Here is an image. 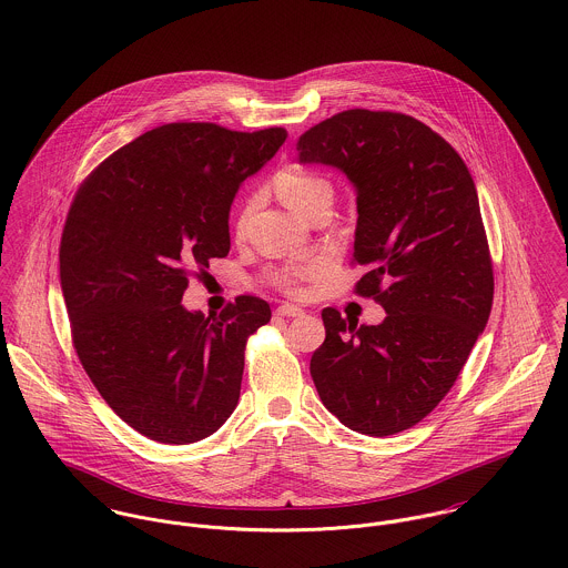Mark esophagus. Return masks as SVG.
<instances>
[{
    "instance_id": "1",
    "label": "esophagus",
    "mask_w": 568,
    "mask_h": 568,
    "mask_svg": "<svg viewBox=\"0 0 568 568\" xmlns=\"http://www.w3.org/2000/svg\"><path fill=\"white\" fill-rule=\"evenodd\" d=\"M275 313H277L280 317H302V315H304V311H302L300 306H295V304H282Z\"/></svg>"
}]
</instances>
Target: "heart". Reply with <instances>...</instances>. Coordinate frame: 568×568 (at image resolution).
Returning a JSON list of instances; mask_svg holds the SVG:
<instances>
[{
  "label": "heart",
  "instance_id": "heart-1",
  "mask_svg": "<svg viewBox=\"0 0 568 568\" xmlns=\"http://www.w3.org/2000/svg\"><path fill=\"white\" fill-rule=\"evenodd\" d=\"M275 190L280 194V199L295 212L306 214L315 203H320L322 199H332V185L329 181L311 170L304 168H286L282 172H277L275 176ZM306 273H286L284 275V286H288L291 291H297L300 280Z\"/></svg>",
  "mask_w": 568,
  "mask_h": 568
}]
</instances>
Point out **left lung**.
Instances as JSON below:
<instances>
[{
	"label": "left lung",
	"mask_w": 568,
	"mask_h": 568,
	"mask_svg": "<svg viewBox=\"0 0 568 568\" xmlns=\"http://www.w3.org/2000/svg\"><path fill=\"white\" fill-rule=\"evenodd\" d=\"M300 163L341 170L356 192V293L387 313L358 325L324 308L311 376L347 428L385 437L424 419L486 329L494 275L475 181L419 120L349 109L306 131Z\"/></svg>",
	"instance_id": "obj_1"
}]
</instances>
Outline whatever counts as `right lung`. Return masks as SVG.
<instances>
[{"instance_id":"1","label":"right lung","mask_w":568,"mask_h":568,"mask_svg":"<svg viewBox=\"0 0 568 568\" xmlns=\"http://www.w3.org/2000/svg\"><path fill=\"white\" fill-rule=\"evenodd\" d=\"M286 135L163 124L74 196L59 251L74 347L106 405L149 439H205L239 405L244 343L271 322L268 304L243 295L205 317L181 300L192 271L230 253L234 196Z\"/></svg>"}]
</instances>
